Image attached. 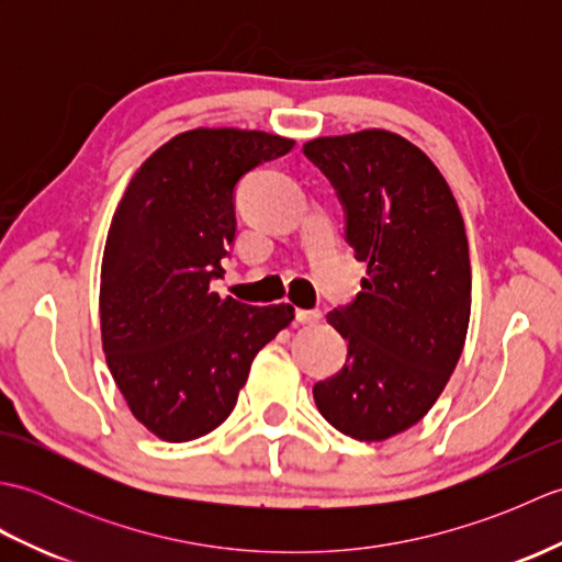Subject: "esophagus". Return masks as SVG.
<instances>
[{
  "label": "esophagus",
  "mask_w": 562,
  "mask_h": 562,
  "mask_svg": "<svg viewBox=\"0 0 562 562\" xmlns=\"http://www.w3.org/2000/svg\"><path fill=\"white\" fill-rule=\"evenodd\" d=\"M294 316L300 324H318V321L324 318V314H321L318 308H296Z\"/></svg>",
  "instance_id": "esophagus-1"
}]
</instances>
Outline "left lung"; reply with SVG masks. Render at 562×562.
<instances>
[{
	"label": "left lung",
	"instance_id": "left-lung-1",
	"mask_svg": "<svg viewBox=\"0 0 562 562\" xmlns=\"http://www.w3.org/2000/svg\"><path fill=\"white\" fill-rule=\"evenodd\" d=\"M336 188L345 241L367 262L362 292L333 308L348 340L314 401L342 435L384 441L420 423L457 367L471 318L469 238L457 200L425 151L386 130L304 145Z\"/></svg>",
	"mask_w": 562,
	"mask_h": 562
}]
</instances>
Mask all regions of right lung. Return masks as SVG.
Masks as SVG:
<instances>
[{
    "label": "right lung",
    "instance_id": "obj_1",
    "mask_svg": "<svg viewBox=\"0 0 562 562\" xmlns=\"http://www.w3.org/2000/svg\"><path fill=\"white\" fill-rule=\"evenodd\" d=\"M294 139L198 127L139 166L117 205L101 266V340L130 411L166 441H190L234 411L250 362L294 318L212 292L236 236L241 178Z\"/></svg>",
    "mask_w": 562,
    "mask_h": 562
}]
</instances>
